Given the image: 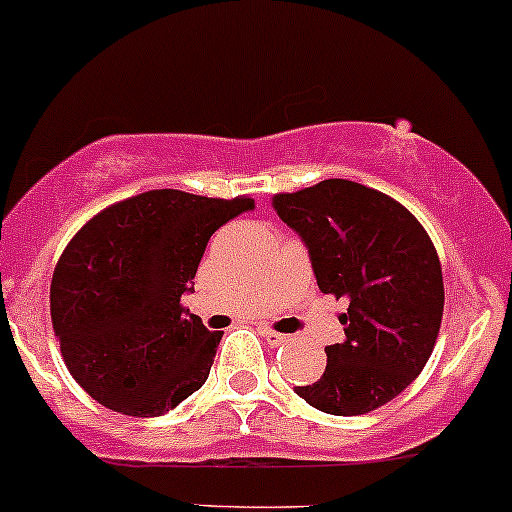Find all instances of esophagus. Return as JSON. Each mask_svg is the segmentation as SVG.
I'll return each mask as SVG.
<instances>
[{"instance_id":"obj_1","label":"esophagus","mask_w":512,"mask_h":512,"mask_svg":"<svg viewBox=\"0 0 512 512\" xmlns=\"http://www.w3.org/2000/svg\"><path fill=\"white\" fill-rule=\"evenodd\" d=\"M260 335H262V338L267 340V345H272V347H277V345H284V342L289 340V335H284V333H277V330H269V328H260Z\"/></svg>"}]
</instances>
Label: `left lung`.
Here are the masks:
<instances>
[{"instance_id": "1", "label": "left lung", "mask_w": 512, "mask_h": 512, "mask_svg": "<svg viewBox=\"0 0 512 512\" xmlns=\"http://www.w3.org/2000/svg\"><path fill=\"white\" fill-rule=\"evenodd\" d=\"M272 206L308 247L318 289L350 301L345 342L325 347V372L294 391L330 415L384 406L423 372L440 333L445 284L430 235L406 206L350 179Z\"/></svg>"}]
</instances>
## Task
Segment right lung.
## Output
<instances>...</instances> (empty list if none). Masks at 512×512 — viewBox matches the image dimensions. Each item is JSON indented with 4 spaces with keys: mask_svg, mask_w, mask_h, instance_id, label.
<instances>
[{
    "mask_svg": "<svg viewBox=\"0 0 512 512\" xmlns=\"http://www.w3.org/2000/svg\"><path fill=\"white\" fill-rule=\"evenodd\" d=\"M252 209L250 196L153 189L97 213L70 240L50 284V318L72 379L94 401L155 418L204 386L223 333L179 301L211 235Z\"/></svg>",
    "mask_w": 512,
    "mask_h": 512,
    "instance_id": "1",
    "label": "right lung"
}]
</instances>
